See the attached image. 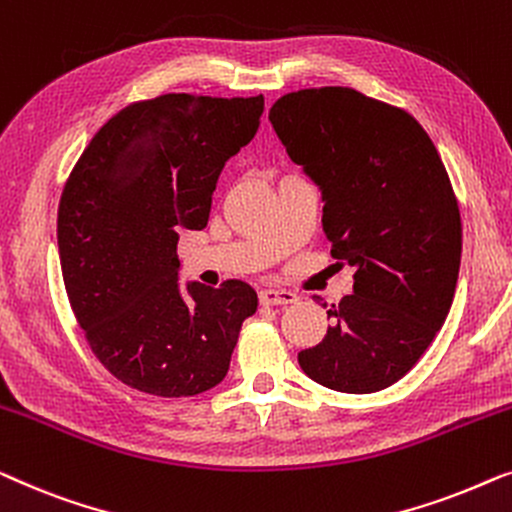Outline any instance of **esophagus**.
I'll return each mask as SVG.
<instances>
[{
    "label": "esophagus",
    "instance_id": "esophagus-1",
    "mask_svg": "<svg viewBox=\"0 0 512 512\" xmlns=\"http://www.w3.org/2000/svg\"><path fill=\"white\" fill-rule=\"evenodd\" d=\"M259 301H262L264 306H287L294 304L297 297L287 290H259Z\"/></svg>",
    "mask_w": 512,
    "mask_h": 512
}]
</instances>
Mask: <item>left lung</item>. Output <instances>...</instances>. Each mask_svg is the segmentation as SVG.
<instances>
[{
	"mask_svg": "<svg viewBox=\"0 0 512 512\" xmlns=\"http://www.w3.org/2000/svg\"><path fill=\"white\" fill-rule=\"evenodd\" d=\"M269 120L322 194L331 255L355 269L327 304L331 327L299 352L315 383L385 390L413 369L448 318L462 262V218L441 155L413 115L352 88L290 92Z\"/></svg>",
	"mask_w": 512,
	"mask_h": 512,
	"instance_id": "obj_1",
	"label": "left lung"
}]
</instances>
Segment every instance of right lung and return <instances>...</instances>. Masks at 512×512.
I'll use <instances>...</instances> for the list:
<instances>
[{"label": "right lung", "mask_w": 512, "mask_h": 512, "mask_svg": "<svg viewBox=\"0 0 512 512\" xmlns=\"http://www.w3.org/2000/svg\"><path fill=\"white\" fill-rule=\"evenodd\" d=\"M264 97L162 95L113 115L71 171L57 211L64 287L92 352L155 397H194L227 376L257 294L181 285L183 229L206 227L220 171L253 141Z\"/></svg>", "instance_id": "add662e5"}]
</instances>
